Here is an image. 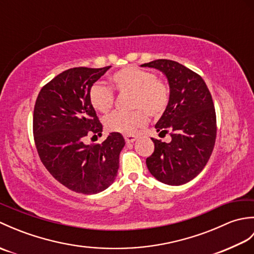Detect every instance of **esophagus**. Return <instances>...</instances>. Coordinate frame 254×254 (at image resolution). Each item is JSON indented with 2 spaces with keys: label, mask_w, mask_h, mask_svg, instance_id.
<instances>
[{
  "label": "esophagus",
  "mask_w": 254,
  "mask_h": 254,
  "mask_svg": "<svg viewBox=\"0 0 254 254\" xmlns=\"http://www.w3.org/2000/svg\"><path fill=\"white\" fill-rule=\"evenodd\" d=\"M124 138H126L127 144H131V143L136 141V136L135 135H126V136H124Z\"/></svg>",
  "instance_id": "34e87169"
}]
</instances>
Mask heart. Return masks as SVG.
Returning a JSON list of instances; mask_svg holds the SVG:
<instances>
[{
	"mask_svg": "<svg viewBox=\"0 0 254 254\" xmlns=\"http://www.w3.org/2000/svg\"><path fill=\"white\" fill-rule=\"evenodd\" d=\"M111 83L119 93H132V112H115L105 119L109 132L132 135L146 126L147 116L157 118L163 115L170 100V90L165 80L155 73L138 66H127L112 74ZM89 100L94 109L101 113L111 110L115 97L110 88L99 84L89 90Z\"/></svg>",
	"mask_w": 254,
	"mask_h": 254,
	"instance_id": "1",
	"label": "heart"
}]
</instances>
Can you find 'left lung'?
Returning a JSON list of instances; mask_svg holds the SVG:
<instances>
[{"label":"left lung","instance_id":"8db88e82","mask_svg":"<svg viewBox=\"0 0 254 254\" xmlns=\"http://www.w3.org/2000/svg\"><path fill=\"white\" fill-rule=\"evenodd\" d=\"M142 67L159 69L168 79L170 100L156 123L161 134L170 132L171 141L153 139L155 150L146 159L152 176L169 186H181L203 170L216 139V113L203 78L176 61L155 60Z\"/></svg>","mask_w":254,"mask_h":254}]
</instances>
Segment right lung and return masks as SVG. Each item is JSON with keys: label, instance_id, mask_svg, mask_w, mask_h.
Segmentation results:
<instances>
[{"label": "right lung", "instance_id": "right-lung-1", "mask_svg": "<svg viewBox=\"0 0 254 254\" xmlns=\"http://www.w3.org/2000/svg\"><path fill=\"white\" fill-rule=\"evenodd\" d=\"M110 67L66 69L45 85L36 100L32 122L39 157L59 182L78 193L96 194L112 185L126 145L115 132L101 144L84 143L88 134L101 135L89 90Z\"/></svg>", "mask_w": 254, "mask_h": 254}]
</instances>
